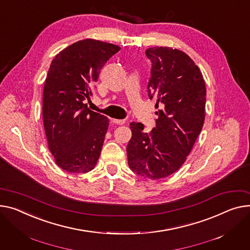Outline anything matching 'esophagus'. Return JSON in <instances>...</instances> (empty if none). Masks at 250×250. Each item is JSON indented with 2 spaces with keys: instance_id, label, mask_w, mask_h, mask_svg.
Masks as SVG:
<instances>
[{
  "instance_id": "1",
  "label": "esophagus",
  "mask_w": 250,
  "mask_h": 250,
  "mask_svg": "<svg viewBox=\"0 0 250 250\" xmlns=\"http://www.w3.org/2000/svg\"><path fill=\"white\" fill-rule=\"evenodd\" d=\"M112 123H114V124H116V125H125V120H115V119H113V120H112Z\"/></svg>"
}]
</instances>
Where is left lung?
<instances>
[{
	"label": "left lung",
	"mask_w": 250,
	"mask_h": 250,
	"mask_svg": "<svg viewBox=\"0 0 250 250\" xmlns=\"http://www.w3.org/2000/svg\"><path fill=\"white\" fill-rule=\"evenodd\" d=\"M146 55L152 61L148 96L161 108L151 131L129 124L127 163L132 172L159 180L178 171L192 151L205 121L206 86L200 69L181 50L153 47Z\"/></svg>",
	"instance_id": "obj_1"
}]
</instances>
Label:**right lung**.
Here are the masks:
<instances>
[{"label": "right lung", "mask_w": 250, "mask_h": 250, "mask_svg": "<svg viewBox=\"0 0 250 250\" xmlns=\"http://www.w3.org/2000/svg\"><path fill=\"white\" fill-rule=\"evenodd\" d=\"M121 47L94 39L77 41L60 51L50 65L43 90V124L49 151L69 173L94 169L109 120L84 104L92 96L106 61Z\"/></svg>", "instance_id": "1"}]
</instances>
